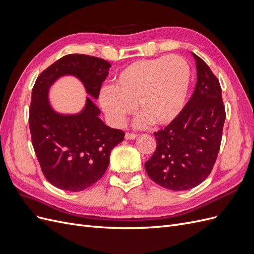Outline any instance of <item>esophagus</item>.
Here are the masks:
<instances>
[{
  "instance_id": "1",
  "label": "esophagus",
  "mask_w": 254,
  "mask_h": 254,
  "mask_svg": "<svg viewBox=\"0 0 254 254\" xmlns=\"http://www.w3.org/2000/svg\"><path fill=\"white\" fill-rule=\"evenodd\" d=\"M136 136H137V135H136L135 133H130V132H127V133L125 134V139H126V140H134Z\"/></svg>"
}]
</instances>
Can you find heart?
<instances>
[{
    "label": "heart",
    "instance_id": "b5f03b06",
    "mask_svg": "<svg viewBox=\"0 0 254 254\" xmlns=\"http://www.w3.org/2000/svg\"><path fill=\"white\" fill-rule=\"evenodd\" d=\"M190 81V66L179 56L141 59L120 71L112 87L101 90L99 105L114 126L124 124L134 104L141 112L137 125H168L186 105Z\"/></svg>",
    "mask_w": 254,
    "mask_h": 254
}]
</instances>
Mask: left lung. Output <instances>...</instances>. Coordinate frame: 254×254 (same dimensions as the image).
<instances>
[{
	"label": "left lung",
	"instance_id": "1",
	"mask_svg": "<svg viewBox=\"0 0 254 254\" xmlns=\"http://www.w3.org/2000/svg\"><path fill=\"white\" fill-rule=\"evenodd\" d=\"M191 55L197 68L194 93L178 118L153 133L157 148L145 163L150 179L172 190L193 189L210 175L226 120L217 77L200 57Z\"/></svg>",
	"mask_w": 254,
	"mask_h": 254
}]
</instances>
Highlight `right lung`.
Returning a JSON list of instances; mask_svg holds the SVG:
<instances>
[{
    "label": "right lung",
    "mask_w": 254,
    "mask_h": 254,
    "mask_svg": "<svg viewBox=\"0 0 254 254\" xmlns=\"http://www.w3.org/2000/svg\"><path fill=\"white\" fill-rule=\"evenodd\" d=\"M111 64L102 58L71 54L44 70L35 82L29 107V129L36 156L47 180L70 191L90 188L104 176L111 150L124 131L104 124L92 99H97ZM65 74L78 78L90 95L75 115L55 112L48 101L53 82Z\"/></svg>",
    "instance_id": "right-lung-1"
}]
</instances>
